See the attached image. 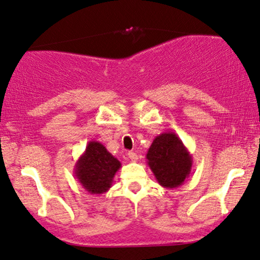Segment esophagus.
Instances as JSON below:
<instances>
[{"label": "esophagus", "mask_w": 260, "mask_h": 260, "mask_svg": "<svg viewBox=\"0 0 260 260\" xmlns=\"http://www.w3.org/2000/svg\"><path fill=\"white\" fill-rule=\"evenodd\" d=\"M128 158L131 159L132 161H137L138 160V154L136 153V152H128Z\"/></svg>", "instance_id": "1"}]
</instances>
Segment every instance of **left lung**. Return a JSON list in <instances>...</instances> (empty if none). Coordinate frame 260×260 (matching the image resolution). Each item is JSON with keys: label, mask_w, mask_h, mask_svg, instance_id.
<instances>
[{"label": "left lung", "mask_w": 260, "mask_h": 260, "mask_svg": "<svg viewBox=\"0 0 260 260\" xmlns=\"http://www.w3.org/2000/svg\"><path fill=\"white\" fill-rule=\"evenodd\" d=\"M147 165L162 188L181 186L191 172L192 157L174 132L159 134L146 153Z\"/></svg>", "instance_id": "1"}]
</instances>
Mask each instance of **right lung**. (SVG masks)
<instances>
[{
	"instance_id": "add662e5",
	"label": "right lung",
	"mask_w": 260,
	"mask_h": 260,
	"mask_svg": "<svg viewBox=\"0 0 260 260\" xmlns=\"http://www.w3.org/2000/svg\"><path fill=\"white\" fill-rule=\"evenodd\" d=\"M121 162L99 141H89L75 164V177L90 193L108 191Z\"/></svg>"
}]
</instances>
